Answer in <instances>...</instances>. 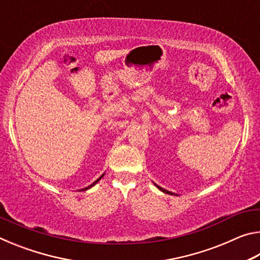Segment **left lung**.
Wrapping results in <instances>:
<instances>
[{
  "label": "left lung",
  "mask_w": 260,
  "mask_h": 260,
  "mask_svg": "<svg viewBox=\"0 0 260 260\" xmlns=\"http://www.w3.org/2000/svg\"><path fill=\"white\" fill-rule=\"evenodd\" d=\"M156 187H157L158 189H159V190H161L162 192H165V193H169V195H174V193H173V192H171V191H169V190H165V189H162L161 187H159V186H157V184H156Z\"/></svg>",
  "instance_id": "8db88e82"
}]
</instances>
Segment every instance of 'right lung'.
<instances>
[{
  "label": "right lung",
  "mask_w": 260,
  "mask_h": 260,
  "mask_svg": "<svg viewBox=\"0 0 260 260\" xmlns=\"http://www.w3.org/2000/svg\"><path fill=\"white\" fill-rule=\"evenodd\" d=\"M103 175H104V174H103ZM103 175H102V177H103ZM102 177H100V178H99L98 180H96V181H95V182H93V183H91V184H90V186H88V187H86V188H83V189H81V190H87V189H89V188H91V187H93V186H94V184H96V183H98V182L100 181V180H101V179H102Z\"/></svg>",
  "instance_id": "add662e5"
}]
</instances>
